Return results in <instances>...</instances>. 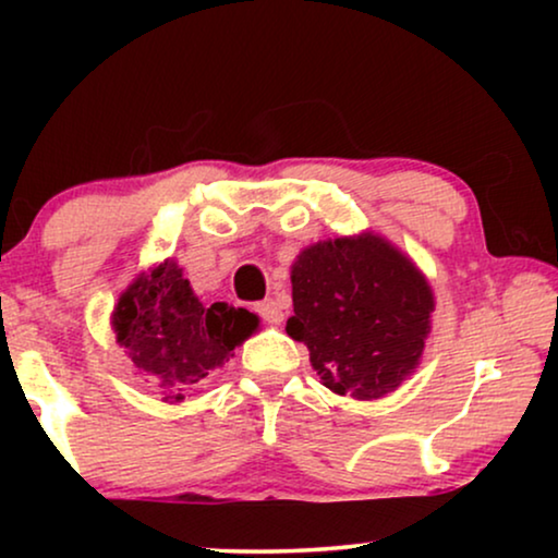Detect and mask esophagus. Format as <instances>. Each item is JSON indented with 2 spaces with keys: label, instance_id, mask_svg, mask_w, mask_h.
I'll list each match as a JSON object with an SVG mask.
<instances>
[{
  "label": "esophagus",
  "instance_id": "1",
  "mask_svg": "<svg viewBox=\"0 0 558 558\" xmlns=\"http://www.w3.org/2000/svg\"><path fill=\"white\" fill-rule=\"evenodd\" d=\"M256 312L262 315L266 323L271 325H281V319H284V307L277 300H264L256 304Z\"/></svg>",
  "mask_w": 558,
  "mask_h": 558
}]
</instances>
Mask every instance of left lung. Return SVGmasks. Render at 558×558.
Masks as SVG:
<instances>
[{
  "label": "left lung",
  "instance_id": "1",
  "mask_svg": "<svg viewBox=\"0 0 558 558\" xmlns=\"http://www.w3.org/2000/svg\"><path fill=\"white\" fill-rule=\"evenodd\" d=\"M292 302L287 335L307 345L325 388L357 401L384 399L414 376L437 304L411 256L373 231L302 248Z\"/></svg>",
  "mask_w": 558,
  "mask_h": 558
}]
</instances>
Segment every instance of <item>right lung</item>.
<instances>
[{
	"label": "right lung",
	"instance_id": "right-lung-1",
	"mask_svg": "<svg viewBox=\"0 0 558 558\" xmlns=\"http://www.w3.org/2000/svg\"><path fill=\"white\" fill-rule=\"evenodd\" d=\"M111 330L162 401L180 403L258 330V317L226 302L203 307L178 262L165 258L121 292Z\"/></svg>",
	"mask_w": 558,
	"mask_h": 558
}]
</instances>
